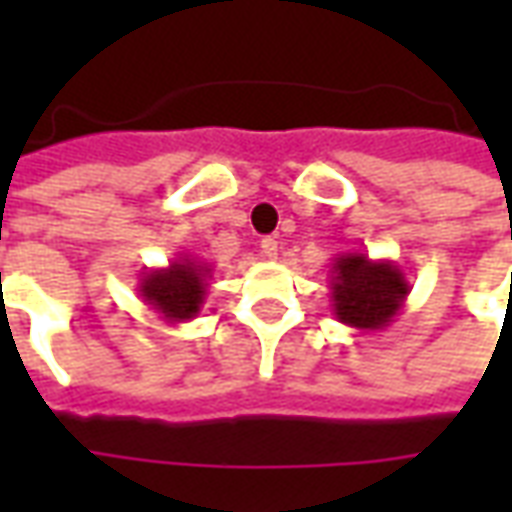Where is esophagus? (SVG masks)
Instances as JSON below:
<instances>
[{
  "mask_svg": "<svg viewBox=\"0 0 512 512\" xmlns=\"http://www.w3.org/2000/svg\"><path fill=\"white\" fill-rule=\"evenodd\" d=\"M277 252H279L277 238H271V235H268V238H263V241H260V255L266 257V260H274V257H277Z\"/></svg>",
  "mask_w": 512,
  "mask_h": 512,
  "instance_id": "obj_1",
  "label": "esophagus"
}]
</instances>
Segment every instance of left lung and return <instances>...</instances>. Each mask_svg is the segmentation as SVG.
I'll return each instance as SVG.
<instances>
[{
  "instance_id": "8db88e82",
  "label": "left lung",
  "mask_w": 512,
  "mask_h": 512,
  "mask_svg": "<svg viewBox=\"0 0 512 512\" xmlns=\"http://www.w3.org/2000/svg\"><path fill=\"white\" fill-rule=\"evenodd\" d=\"M334 318L359 332H378L395 321L408 299L406 274L392 260L345 252L332 263Z\"/></svg>"
}]
</instances>
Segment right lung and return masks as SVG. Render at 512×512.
<instances>
[{
  "instance_id": "add662e5",
  "label": "right lung",
  "mask_w": 512,
  "mask_h": 512,
  "mask_svg": "<svg viewBox=\"0 0 512 512\" xmlns=\"http://www.w3.org/2000/svg\"><path fill=\"white\" fill-rule=\"evenodd\" d=\"M213 268L197 257L180 255L169 266L150 268L139 279V296L167 323L197 318L211 288Z\"/></svg>"
}]
</instances>
